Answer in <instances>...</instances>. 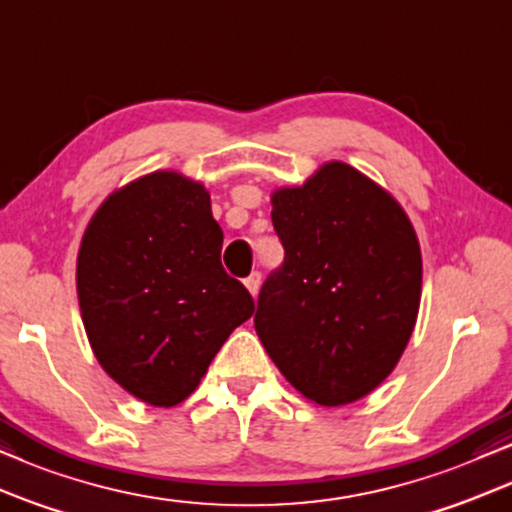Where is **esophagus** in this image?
<instances>
[{
  "mask_svg": "<svg viewBox=\"0 0 512 512\" xmlns=\"http://www.w3.org/2000/svg\"><path fill=\"white\" fill-rule=\"evenodd\" d=\"M260 285H262V276L257 274H250L248 278H245V288H248V292L252 297H257V292H260Z\"/></svg>",
  "mask_w": 512,
  "mask_h": 512,
  "instance_id": "esophagus-1",
  "label": "esophagus"
}]
</instances>
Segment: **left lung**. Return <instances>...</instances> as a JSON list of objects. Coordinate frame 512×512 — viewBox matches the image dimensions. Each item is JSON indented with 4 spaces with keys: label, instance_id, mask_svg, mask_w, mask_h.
Returning <instances> with one entry per match:
<instances>
[{
    "label": "left lung",
    "instance_id": "obj_1",
    "mask_svg": "<svg viewBox=\"0 0 512 512\" xmlns=\"http://www.w3.org/2000/svg\"><path fill=\"white\" fill-rule=\"evenodd\" d=\"M283 267L257 299L255 330L311 403L372 393L398 365L421 302V248L384 187L344 161L271 194Z\"/></svg>",
    "mask_w": 512,
    "mask_h": 512
}]
</instances>
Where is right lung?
Wrapping results in <instances>:
<instances>
[{"mask_svg":"<svg viewBox=\"0 0 512 512\" xmlns=\"http://www.w3.org/2000/svg\"><path fill=\"white\" fill-rule=\"evenodd\" d=\"M210 194L177 170L114 189L81 236L77 297L102 370L154 407L201 384L215 353L255 311L224 271Z\"/></svg>","mask_w":512,"mask_h":512,"instance_id":"obj_1","label":"right lung"}]
</instances>
